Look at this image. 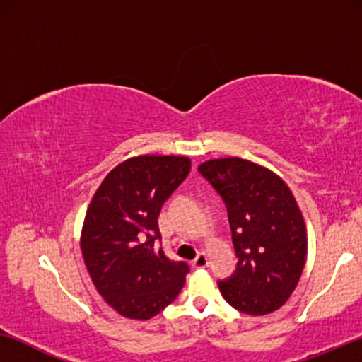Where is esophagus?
Wrapping results in <instances>:
<instances>
[{
	"label": "esophagus",
	"instance_id": "1",
	"mask_svg": "<svg viewBox=\"0 0 362 362\" xmlns=\"http://www.w3.org/2000/svg\"><path fill=\"white\" fill-rule=\"evenodd\" d=\"M192 265H194L196 269H206V267L209 265V257H207L204 252H201V254L194 259V262H192Z\"/></svg>",
	"mask_w": 362,
	"mask_h": 362
}]
</instances>
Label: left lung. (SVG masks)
Instances as JSON below:
<instances>
[{
  "mask_svg": "<svg viewBox=\"0 0 362 362\" xmlns=\"http://www.w3.org/2000/svg\"><path fill=\"white\" fill-rule=\"evenodd\" d=\"M197 171L226 202L235 274L217 281L224 300L245 315L262 316L284 306L305 269L308 237L290 187L269 168L242 158H217Z\"/></svg>",
  "mask_w": 362,
  "mask_h": 362,
  "instance_id": "8db88e82",
  "label": "left lung"
}]
</instances>
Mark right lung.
Listing matches in <instances>:
<instances>
[{"label":"right lung","mask_w":362,"mask_h":362,"mask_svg":"<svg viewBox=\"0 0 362 362\" xmlns=\"http://www.w3.org/2000/svg\"><path fill=\"white\" fill-rule=\"evenodd\" d=\"M189 171L187 156L128 158L108 173L88 204L83 264L107 305L125 318H153L185 285L189 267L168 259L156 240L161 206Z\"/></svg>","instance_id":"1"}]
</instances>
